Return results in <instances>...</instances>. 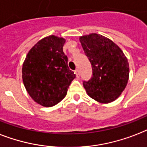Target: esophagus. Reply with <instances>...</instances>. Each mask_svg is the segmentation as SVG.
Listing matches in <instances>:
<instances>
[{
	"label": "esophagus",
	"mask_w": 147,
	"mask_h": 147,
	"mask_svg": "<svg viewBox=\"0 0 147 147\" xmlns=\"http://www.w3.org/2000/svg\"><path fill=\"white\" fill-rule=\"evenodd\" d=\"M75 73H76V75L77 77H79V70H78V69L75 70Z\"/></svg>",
	"instance_id": "1"
}]
</instances>
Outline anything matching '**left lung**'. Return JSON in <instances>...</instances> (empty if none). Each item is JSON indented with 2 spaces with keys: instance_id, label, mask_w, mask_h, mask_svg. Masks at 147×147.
Wrapping results in <instances>:
<instances>
[{
  "instance_id": "obj_1",
  "label": "left lung",
  "mask_w": 147,
  "mask_h": 147,
  "mask_svg": "<svg viewBox=\"0 0 147 147\" xmlns=\"http://www.w3.org/2000/svg\"><path fill=\"white\" fill-rule=\"evenodd\" d=\"M79 41L92 68V78L83 82L86 92L100 103L113 102L128 82L127 58L116 44L99 34L83 35Z\"/></svg>"
}]
</instances>
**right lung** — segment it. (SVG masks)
Here are the masks:
<instances>
[{
    "label": "right lung",
    "mask_w": 147,
    "mask_h": 147,
    "mask_svg": "<svg viewBox=\"0 0 147 147\" xmlns=\"http://www.w3.org/2000/svg\"><path fill=\"white\" fill-rule=\"evenodd\" d=\"M65 39L50 35L41 39L27 55L22 66V79L35 102L51 107L65 97L76 75L69 69L63 52Z\"/></svg>",
    "instance_id": "add662e5"
}]
</instances>
